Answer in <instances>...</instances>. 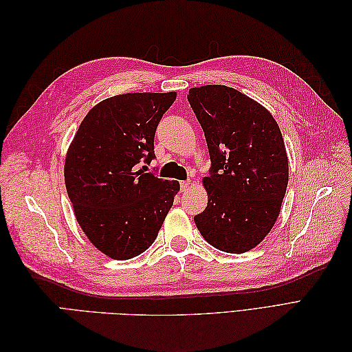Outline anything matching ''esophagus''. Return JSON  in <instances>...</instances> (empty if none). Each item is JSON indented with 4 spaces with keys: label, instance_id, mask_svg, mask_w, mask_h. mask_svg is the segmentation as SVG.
<instances>
[{
    "label": "esophagus",
    "instance_id": "esophagus-1",
    "mask_svg": "<svg viewBox=\"0 0 352 352\" xmlns=\"http://www.w3.org/2000/svg\"><path fill=\"white\" fill-rule=\"evenodd\" d=\"M189 186H190L189 180H184V182H180V190H182V192H185V190H188Z\"/></svg>",
    "mask_w": 352,
    "mask_h": 352
}]
</instances>
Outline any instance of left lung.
Returning a JSON list of instances; mask_svg holds the SVG:
<instances>
[{"label":"left lung","mask_w":352,"mask_h":352,"mask_svg":"<svg viewBox=\"0 0 352 352\" xmlns=\"http://www.w3.org/2000/svg\"><path fill=\"white\" fill-rule=\"evenodd\" d=\"M188 101L210 153L206 210L195 225L212 247L250 251L265 238L280 212L287 186V155L273 116L225 85L189 89Z\"/></svg>","instance_id":"obj_1"}]
</instances>
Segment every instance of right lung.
<instances>
[{"label": "right lung", "mask_w": 352, "mask_h": 352, "mask_svg": "<svg viewBox=\"0 0 352 352\" xmlns=\"http://www.w3.org/2000/svg\"><path fill=\"white\" fill-rule=\"evenodd\" d=\"M175 92L107 98L85 116L69 148L65 180L82 230L101 252L129 260L155 241L179 190L176 180L144 172Z\"/></svg>", "instance_id": "add662e5"}]
</instances>
